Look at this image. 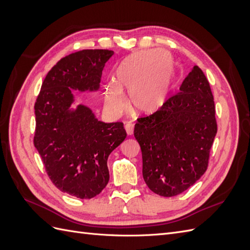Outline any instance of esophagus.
I'll return each mask as SVG.
<instances>
[{
    "instance_id": "34e87169",
    "label": "esophagus",
    "mask_w": 250,
    "mask_h": 250,
    "mask_svg": "<svg viewBox=\"0 0 250 250\" xmlns=\"http://www.w3.org/2000/svg\"><path fill=\"white\" fill-rule=\"evenodd\" d=\"M133 128H134V124L131 122H127L125 125V129L128 135H131L133 133Z\"/></svg>"
}]
</instances>
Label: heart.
I'll return each instance as SVG.
<instances>
[{
    "mask_svg": "<svg viewBox=\"0 0 250 250\" xmlns=\"http://www.w3.org/2000/svg\"><path fill=\"white\" fill-rule=\"evenodd\" d=\"M173 75V60L166 51H144L130 55L119 64L115 83L104 87V103L112 116L127 106L123 92L129 94L132 107L144 115L160 110L167 101Z\"/></svg>",
    "mask_w": 250,
    "mask_h": 250,
    "instance_id": "heart-1",
    "label": "heart"
}]
</instances>
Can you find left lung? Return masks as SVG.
<instances>
[{"label": "left lung", "instance_id": "8db88e82", "mask_svg": "<svg viewBox=\"0 0 250 250\" xmlns=\"http://www.w3.org/2000/svg\"><path fill=\"white\" fill-rule=\"evenodd\" d=\"M215 102L209 83L194 65L179 92L164 106L141 117L134 126L143 157V177L164 197L185 192L207 171L217 133Z\"/></svg>", "mask_w": 250, "mask_h": 250}]
</instances>
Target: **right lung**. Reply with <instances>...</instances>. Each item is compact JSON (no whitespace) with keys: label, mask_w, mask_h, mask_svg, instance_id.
Instances as JSON below:
<instances>
[{"label":"right lung","mask_w":250,"mask_h":250,"mask_svg":"<svg viewBox=\"0 0 250 250\" xmlns=\"http://www.w3.org/2000/svg\"><path fill=\"white\" fill-rule=\"evenodd\" d=\"M113 52L82 50L62 58L44 78L34 105L33 143L51 181L80 199L100 194L109 180L107 158L126 138L122 122L103 123L80 105L70 112L71 88H99Z\"/></svg>","instance_id":"obj_1"}]
</instances>
